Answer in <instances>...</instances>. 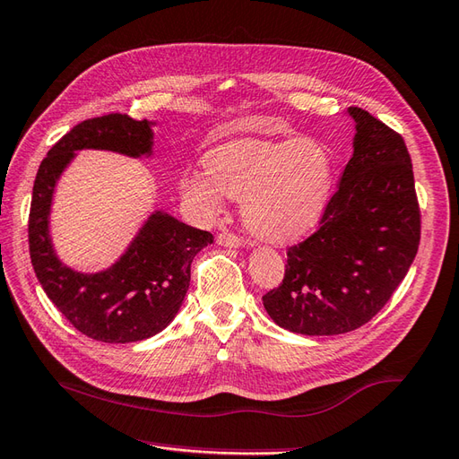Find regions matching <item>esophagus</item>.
<instances>
[{"label":"esophagus","instance_id":"obj_1","mask_svg":"<svg viewBox=\"0 0 459 459\" xmlns=\"http://www.w3.org/2000/svg\"><path fill=\"white\" fill-rule=\"evenodd\" d=\"M217 242L221 244V247H227V248H240V247H244V240H242V238H238L237 234L229 232V230H222V232H219Z\"/></svg>","mask_w":459,"mask_h":459}]
</instances>
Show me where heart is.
Returning <instances> with one entry per match:
<instances>
[{"instance_id": "heart-1", "label": "heart", "mask_w": 459, "mask_h": 459, "mask_svg": "<svg viewBox=\"0 0 459 459\" xmlns=\"http://www.w3.org/2000/svg\"><path fill=\"white\" fill-rule=\"evenodd\" d=\"M334 158L315 138H240L205 154V172H187L181 191L207 215L222 195L242 204V219L264 240H291L311 230L328 205Z\"/></svg>"}]
</instances>
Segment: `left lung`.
I'll list each match as a JSON object with an SVG mask.
<instances>
[{
    "mask_svg": "<svg viewBox=\"0 0 459 459\" xmlns=\"http://www.w3.org/2000/svg\"><path fill=\"white\" fill-rule=\"evenodd\" d=\"M354 154L321 227L287 250L280 287L264 297L275 325L333 336L374 318L407 275L420 242V209L403 136L350 108Z\"/></svg>",
    "mask_w": 459,
    "mask_h": 459,
    "instance_id": "8db88e82",
    "label": "left lung"
}]
</instances>
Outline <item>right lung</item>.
Returning a JSON list of instances; mask_svg holds the SVG:
<instances>
[{
	"label": "right lung",
	"instance_id": "right-lung-1",
	"mask_svg": "<svg viewBox=\"0 0 459 459\" xmlns=\"http://www.w3.org/2000/svg\"><path fill=\"white\" fill-rule=\"evenodd\" d=\"M151 121L111 113L82 121L50 148L39 166L29 212L30 264L42 290L82 334L126 344L151 338L178 315L191 280L195 254L212 234L154 211L111 268L82 273L64 265L52 248L48 217L56 181L83 148L131 158L152 154Z\"/></svg>",
	"mask_w": 459,
	"mask_h": 459
}]
</instances>
